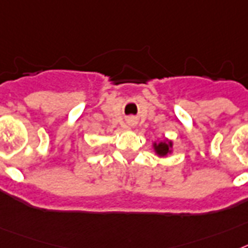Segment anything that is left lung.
Listing matches in <instances>:
<instances>
[{
	"instance_id": "1",
	"label": "left lung",
	"mask_w": 248,
	"mask_h": 248,
	"mask_svg": "<svg viewBox=\"0 0 248 248\" xmlns=\"http://www.w3.org/2000/svg\"><path fill=\"white\" fill-rule=\"evenodd\" d=\"M171 146V143H165V142H161L158 144H156V151L158 153L159 156H166L167 153H169V147Z\"/></svg>"
}]
</instances>
